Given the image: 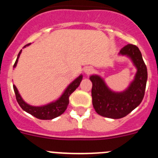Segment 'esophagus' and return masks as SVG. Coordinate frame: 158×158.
I'll return each instance as SVG.
<instances>
[{"instance_id": "obj_1", "label": "esophagus", "mask_w": 158, "mask_h": 158, "mask_svg": "<svg viewBox=\"0 0 158 158\" xmlns=\"http://www.w3.org/2000/svg\"><path fill=\"white\" fill-rule=\"evenodd\" d=\"M93 72V69L92 68V67H90V66L85 67V73L87 75L91 74Z\"/></svg>"}]
</instances>
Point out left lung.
Segmentation results:
<instances>
[{
	"label": "left lung",
	"mask_w": 158,
	"mask_h": 158,
	"mask_svg": "<svg viewBox=\"0 0 158 158\" xmlns=\"http://www.w3.org/2000/svg\"><path fill=\"white\" fill-rule=\"evenodd\" d=\"M119 54L129 57L137 68L135 79L125 91L115 93L100 76L90 77L93 107L99 115L107 118H121L127 115L141 104L146 90L147 68L139 47L127 44L121 49Z\"/></svg>",
	"instance_id": "obj_1"
}]
</instances>
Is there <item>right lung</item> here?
<instances>
[{
	"label": "right lung",
	"mask_w": 158,
	"mask_h": 158,
	"mask_svg": "<svg viewBox=\"0 0 158 158\" xmlns=\"http://www.w3.org/2000/svg\"><path fill=\"white\" fill-rule=\"evenodd\" d=\"M30 45L27 44L26 46ZM24 46V47H26ZM21 51H19L18 54L17 58L16 60V62L14 64L13 67H16V64L18 62V58H19V55L21 54ZM82 75H80L77 78H76L72 83L69 85L67 89H65L63 94L61 96L59 99L56 100V101L50 103V104H47L44 106H40V107H35V106H31L27 104V103H25L22 97L19 95V92H18L16 87L13 85V89L16 94V98L17 100L19 105L21 107L22 109L25 111L26 112L29 113L31 115L35 116V118H40V119H53V118H56V117L59 116L66 110L67 106L69 104V97L73 92L76 90L77 88L79 86L81 81L82 80Z\"/></svg>",
	"instance_id": "add662e5"
}]
</instances>
